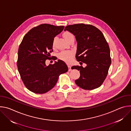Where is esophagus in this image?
Returning <instances> with one entry per match:
<instances>
[{"mask_svg":"<svg viewBox=\"0 0 131 131\" xmlns=\"http://www.w3.org/2000/svg\"><path fill=\"white\" fill-rule=\"evenodd\" d=\"M68 71H70L71 70V66H70V65H68Z\"/></svg>","mask_w":131,"mask_h":131,"instance_id":"esophagus-1","label":"esophagus"}]
</instances>
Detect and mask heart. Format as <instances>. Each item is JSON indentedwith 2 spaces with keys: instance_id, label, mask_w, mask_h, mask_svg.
I'll list each match as a JSON object with an SVG mask.
<instances>
[{
  "instance_id": "1",
  "label": "heart",
  "mask_w": 131,
  "mask_h": 131,
  "mask_svg": "<svg viewBox=\"0 0 131 131\" xmlns=\"http://www.w3.org/2000/svg\"><path fill=\"white\" fill-rule=\"evenodd\" d=\"M62 36L63 37V38L65 39L66 41L68 42H70V41L72 40H74V35L70 32L66 31H64L62 34ZM57 37H55V38L53 40L52 42V46L53 48H55L56 46V42H57ZM73 53L72 52H67V51H64L61 52L59 55V58L65 62L66 63H69L70 62L71 59L73 57Z\"/></svg>"
}]
</instances>
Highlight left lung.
I'll return each instance as SVG.
<instances>
[{"instance_id": "8db88e82", "label": "left lung", "mask_w": 131, "mask_h": 131, "mask_svg": "<svg viewBox=\"0 0 131 131\" xmlns=\"http://www.w3.org/2000/svg\"><path fill=\"white\" fill-rule=\"evenodd\" d=\"M64 30L75 36L76 58L86 64L84 68L82 66L71 67L80 70V76L75 80L76 84L86 90L100 87L107 76L111 62L110 49L103 34L94 26L83 23L68 25Z\"/></svg>"}]
</instances>
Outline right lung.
Here are the masks:
<instances>
[{"label":"right lung","mask_w":131,"mask_h":131,"mask_svg":"<svg viewBox=\"0 0 131 131\" xmlns=\"http://www.w3.org/2000/svg\"><path fill=\"white\" fill-rule=\"evenodd\" d=\"M64 28L42 24L31 28L24 37L18 48L17 66L24 85L32 92L47 93L55 86L60 74L68 70L60 60L46 65V60L51 59L53 40Z\"/></svg>","instance_id":"right-lung-1"}]
</instances>
